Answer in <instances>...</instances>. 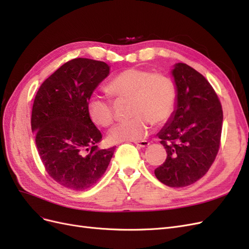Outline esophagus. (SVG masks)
I'll return each mask as SVG.
<instances>
[{
	"label": "esophagus",
	"instance_id": "34e87169",
	"mask_svg": "<svg viewBox=\"0 0 249 249\" xmlns=\"http://www.w3.org/2000/svg\"><path fill=\"white\" fill-rule=\"evenodd\" d=\"M135 143H136V145H137V146H139V147H146V146H148V145H149V142H148V141H146V140L137 141V142H135Z\"/></svg>",
	"mask_w": 249,
	"mask_h": 249
}]
</instances>
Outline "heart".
Segmentation results:
<instances>
[{"instance_id": "b5f03b06", "label": "heart", "mask_w": 249, "mask_h": 249, "mask_svg": "<svg viewBox=\"0 0 249 249\" xmlns=\"http://www.w3.org/2000/svg\"><path fill=\"white\" fill-rule=\"evenodd\" d=\"M107 90L117 101L130 99V115L133 116L110 131L109 139L112 142L142 140L147 136L152 123L164 124L176 109V85L162 73L132 67L116 74ZM87 111L97 125L108 126L114 120V108L107 97L92 95L88 100Z\"/></svg>"}]
</instances>
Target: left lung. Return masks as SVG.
<instances>
[{
    "label": "left lung",
    "mask_w": 249,
    "mask_h": 249,
    "mask_svg": "<svg viewBox=\"0 0 249 249\" xmlns=\"http://www.w3.org/2000/svg\"><path fill=\"white\" fill-rule=\"evenodd\" d=\"M177 89L172 116L158 133L166 149L165 162L155 169L164 185L189 186L206 175L220 145L223 113L207 79L185 63L171 71Z\"/></svg>",
    "instance_id": "left-lung-1"
}]
</instances>
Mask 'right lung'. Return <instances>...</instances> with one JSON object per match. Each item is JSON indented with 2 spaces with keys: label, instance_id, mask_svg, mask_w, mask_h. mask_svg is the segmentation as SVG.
<instances>
[{
  "label": "right lung",
  "instance_id": "right-lung-1",
  "mask_svg": "<svg viewBox=\"0 0 249 249\" xmlns=\"http://www.w3.org/2000/svg\"><path fill=\"white\" fill-rule=\"evenodd\" d=\"M110 73L102 61L76 58L44 81L35 96L31 126L40 159L51 178L71 190L88 189L107 170L115 146L99 149L100 130L87 103Z\"/></svg>",
  "mask_w": 249,
  "mask_h": 249
}]
</instances>
